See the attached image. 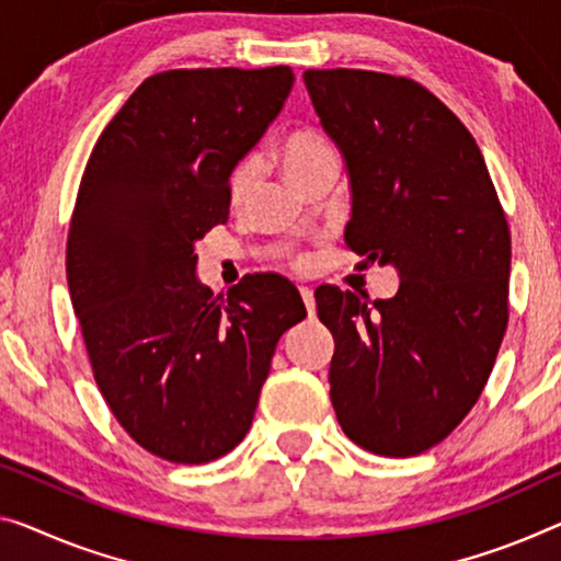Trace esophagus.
Returning a JSON list of instances; mask_svg holds the SVG:
<instances>
[{
  "instance_id": "34e87169",
  "label": "esophagus",
  "mask_w": 561,
  "mask_h": 561,
  "mask_svg": "<svg viewBox=\"0 0 561 561\" xmlns=\"http://www.w3.org/2000/svg\"><path fill=\"white\" fill-rule=\"evenodd\" d=\"M300 298H304V304H306V308H308V313L313 316V310H316V296H313V288H308V286L300 288Z\"/></svg>"
}]
</instances>
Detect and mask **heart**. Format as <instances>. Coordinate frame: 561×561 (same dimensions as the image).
I'll list each match as a JSON object with an SVG mask.
<instances>
[{
	"label": "heart",
	"instance_id": "obj_1",
	"mask_svg": "<svg viewBox=\"0 0 561 561\" xmlns=\"http://www.w3.org/2000/svg\"><path fill=\"white\" fill-rule=\"evenodd\" d=\"M325 160H339L335 158L333 145L325 140L321 133H298L283 148V168H286L288 178L293 183H298L300 178H306L310 170L321 165ZM257 170L255 158H245L240 165L232 170L230 175V195L240 201L248 193V187L253 185Z\"/></svg>",
	"mask_w": 561,
	"mask_h": 561
}]
</instances>
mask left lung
Returning a JSON list of instances; mask_svg holds the SVG:
<instances>
[{"label":"left lung","mask_w":561,"mask_h":561,"mask_svg":"<svg viewBox=\"0 0 561 561\" xmlns=\"http://www.w3.org/2000/svg\"><path fill=\"white\" fill-rule=\"evenodd\" d=\"M348 175L346 243L399 273L393 298L321 286L329 383L360 449L416 456L484 391L510 321L512 238L486 162L459 117L407 77L306 70Z\"/></svg>","instance_id":"8db88e82"}]
</instances>
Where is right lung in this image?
Returning <instances> with one entry per match:
<instances>
[{
  "instance_id": "add662e5",
  "label": "right lung",
  "mask_w": 561,
  "mask_h": 561,
  "mask_svg": "<svg viewBox=\"0 0 561 561\" xmlns=\"http://www.w3.org/2000/svg\"><path fill=\"white\" fill-rule=\"evenodd\" d=\"M290 67L148 77L100 135L67 238V286L102 396L142 449L205 463L243 442L278 339L306 318L290 280L213 298L195 243L230 215V175L275 123Z\"/></svg>"
}]
</instances>
